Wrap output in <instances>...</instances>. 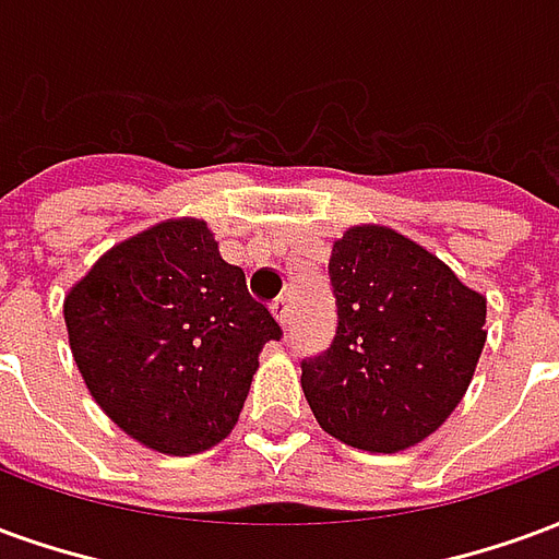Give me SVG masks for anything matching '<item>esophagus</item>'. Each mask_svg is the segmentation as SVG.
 <instances>
[{
    "label": "esophagus",
    "mask_w": 559,
    "mask_h": 559,
    "mask_svg": "<svg viewBox=\"0 0 559 559\" xmlns=\"http://www.w3.org/2000/svg\"><path fill=\"white\" fill-rule=\"evenodd\" d=\"M272 314L278 317L281 326L290 329V299H287V296H278V299L272 302Z\"/></svg>",
    "instance_id": "esophagus-1"
}]
</instances>
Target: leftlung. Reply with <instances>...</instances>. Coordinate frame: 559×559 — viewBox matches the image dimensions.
<instances>
[{
	"label": "left lung",
	"mask_w": 559,
	"mask_h": 559,
	"mask_svg": "<svg viewBox=\"0 0 559 559\" xmlns=\"http://www.w3.org/2000/svg\"><path fill=\"white\" fill-rule=\"evenodd\" d=\"M335 338L302 359L320 428L365 452H401L464 399L485 347V296L389 227H353L329 257Z\"/></svg>",
	"instance_id": "8db88e82"
}]
</instances>
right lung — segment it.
Listing matches in <instances>:
<instances>
[{
	"label": "right lung",
	"instance_id": "1",
	"mask_svg": "<svg viewBox=\"0 0 559 559\" xmlns=\"http://www.w3.org/2000/svg\"><path fill=\"white\" fill-rule=\"evenodd\" d=\"M66 326L98 407L164 455L221 443L263 344L284 335L194 218L164 221L107 251L68 293Z\"/></svg>",
	"mask_w": 559,
	"mask_h": 559
}]
</instances>
